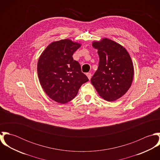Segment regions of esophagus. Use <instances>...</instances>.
<instances>
[{
	"label": "esophagus",
	"instance_id": "esophagus-1",
	"mask_svg": "<svg viewBox=\"0 0 160 160\" xmlns=\"http://www.w3.org/2000/svg\"><path fill=\"white\" fill-rule=\"evenodd\" d=\"M86 76H88V79H89V80L91 79L92 74L91 72H88V73L86 74Z\"/></svg>",
	"mask_w": 160,
	"mask_h": 160
}]
</instances>
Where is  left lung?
I'll return each instance as SVG.
<instances>
[{
  "label": "left lung",
  "instance_id": "8db88e82",
  "mask_svg": "<svg viewBox=\"0 0 160 160\" xmlns=\"http://www.w3.org/2000/svg\"><path fill=\"white\" fill-rule=\"evenodd\" d=\"M92 46L98 50L100 61L92 84L104 100H116L132 84L134 70L131 58L123 46L107 38L93 41Z\"/></svg>",
  "mask_w": 160,
  "mask_h": 160
}]
</instances>
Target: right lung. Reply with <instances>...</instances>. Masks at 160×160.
<instances>
[{
  "instance_id": "add662e5",
  "label": "right lung",
  "mask_w": 160,
  "mask_h": 160,
  "mask_svg": "<svg viewBox=\"0 0 160 160\" xmlns=\"http://www.w3.org/2000/svg\"><path fill=\"white\" fill-rule=\"evenodd\" d=\"M81 44L66 39L50 44L38 62L40 84L46 94L62 104L68 103L78 94L82 84L89 81L72 55Z\"/></svg>"
}]
</instances>
